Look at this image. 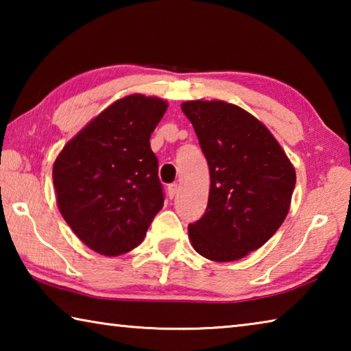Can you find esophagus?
<instances>
[{"label": "esophagus", "instance_id": "esophagus-1", "mask_svg": "<svg viewBox=\"0 0 351 351\" xmlns=\"http://www.w3.org/2000/svg\"><path fill=\"white\" fill-rule=\"evenodd\" d=\"M178 192H180V184H170L169 186V195L170 198H175Z\"/></svg>", "mask_w": 351, "mask_h": 351}]
</instances>
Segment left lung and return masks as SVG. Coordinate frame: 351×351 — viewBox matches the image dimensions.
Returning <instances> with one entry per match:
<instances>
[{"label": "left lung", "instance_id": "8db88e82", "mask_svg": "<svg viewBox=\"0 0 351 351\" xmlns=\"http://www.w3.org/2000/svg\"><path fill=\"white\" fill-rule=\"evenodd\" d=\"M192 122L209 164L210 189L203 218L189 224L195 251L234 261L258 249L287 218L295 170L272 133L251 112L224 100H189Z\"/></svg>", "mask_w": 351, "mask_h": 351}]
</instances>
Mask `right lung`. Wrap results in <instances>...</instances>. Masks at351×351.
<instances>
[{"instance_id":"1","label":"right lung","mask_w":351,"mask_h":351,"mask_svg":"<svg viewBox=\"0 0 351 351\" xmlns=\"http://www.w3.org/2000/svg\"><path fill=\"white\" fill-rule=\"evenodd\" d=\"M169 104L130 94L71 139L52 169L57 206L94 252L116 257L139 246L164 206L150 136Z\"/></svg>"}]
</instances>
